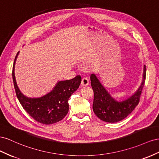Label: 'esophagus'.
Returning a JSON list of instances; mask_svg holds the SVG:
<instances>
[{
    "mask_svg": "<svg viewBox=\"0 0 159 159\" xmlns=\"http://www.w3.org/2000/svg\"><path fill=\"white\" fill-rule=\"evenodd\" d=\"M89 83V80L87 78H83L81 80V85L83 86V87H85V86H87Z\"/></svg>",
    "mask_w": 159,
    "mask_h": 159,
    "instance_id": "1",
    "label": "esophagus"
}]
</instances>
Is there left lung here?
<instances>
[{"label":"left lung","mask_w":159,"mask_h":159,"mask_svg":"<svg viewBox=\"0 0 159 159\" xmlns=\"http://www.w3.org/2000/svg\"><path fill=\"white\" fill-rule=\"evenodd\" d=\"M143 76L141 84L137 91L124 101H117L103 87L97 76L92 74L90 79L94 92L93 109L94 114L101 120L110 123H114L124 119L133 111L139 102L146 77L145 65H144Z\"/></svg>","instance_id":"left-lung-1"}]
</instances>
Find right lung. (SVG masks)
<instances>
[{"label": "right lung", "instance_id": "right-lung-1", "mask_svg": "<svg viewBox=\"0 0 159 159\" xmlns=\"http://www.w3.org/2000/svg\"><path fill=\"white\" fill-rule=\"evenodd\" d=\"M19 52L15 58L12 74L16 97L21 105L33 119L40 123L51 125L61 120L69 112L68 101L79 87L80 76L70 80L58 81L51 92L41 97H27L20 92L15 79V65Z\"/></svg>", "mask_w": 159, "mask_h": 159}]
</instances>
